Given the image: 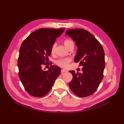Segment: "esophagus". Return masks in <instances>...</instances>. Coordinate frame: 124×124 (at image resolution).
<instances>
[{"label":"esophagus","mask_w":124,"mask_h":124,"mask_svg":"<svg viewBox=\"0 0 124 124\" xmlns=\"http://www.w3.org/2000/svg\"><path fill=\"white\" fill-rule=\"evenodd\" d=\"M64 72H67V70L65 69H62L61 70V73H64Z\"/></svg>","instance_id":"34e87169"}]
</instances>
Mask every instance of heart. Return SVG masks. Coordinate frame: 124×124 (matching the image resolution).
Segmentation results:
<instances>
[{"label": "heart", "mask_w": 124, "mask_h": 124, "mask_svg": "<svg viewBox=\"0 0 124 124\" xmlns=\"http://www.w3.org/2000/svg\"><path fill=\"white\" fill-rule=\"evenodd\" d=\"M73 44V42L69 40V39H67L65 40L64 41V46L68 48L70 45ZM55 47H56V44H54L53 45L51 48V53H54L55 52ZM71 62V59L70 58H64V59H58L55 61V63L59 66L62 67V68H67L69 65L70 62Z\"/></svg>", "instance_id": "1"}]
</instances>
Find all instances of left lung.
<instances>
[{"label":"left lung","instance_id":"obj_1","mask_svg":"<svg viewBox=\"0 0 124 124\" xmlns=\"http://www.w3.org/2000/svg\"><path fill=\"white\" fill-rule=\"evenodd\" d=\"M67 35L72 38L78 47L75 62L83 67V73L69 71L73 76L69 87L79 97L88 96L96 91L103 78L104 49L92 34L83 29L68 30Z\"/></svg>","mask_w":124,"mask_h":124}]
</instances>
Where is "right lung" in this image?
<instances>
[{
	"mask_svg": "<svg viewBox=\"0 0 124 124\" xmlns=\"http://www.w3.org/2000/svg\"><path fill=\"white\" fill-rule=\"evenodd\" d=\"M64 28H41L31 33L23 41L19 51L18 77L30 95L41 97L51 90L61 69L51 65L48 70L42 69L51 55L52 47Z\"/></svg>",
	"mask_w": 124,
	"mask_h": 124,
	"instance_id": "right-lung-1",
	"label": "right lung"
}]
</instances>
